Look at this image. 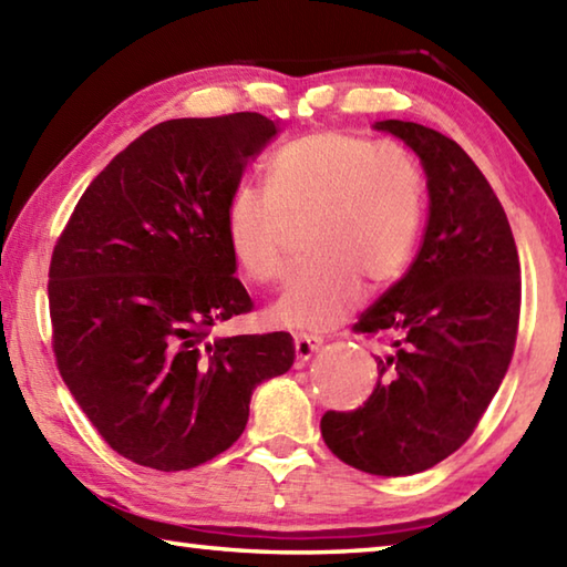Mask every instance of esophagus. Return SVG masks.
Here are the masks:
<instances>
[{
    "label": "esophagus",
    "instance_id": "obj_1",
    "mask_svg": "<svg viewBox=\"0 0 567 567\" xmlns=\"http://www.w3.org/2000/svg\"><path fill=\"white\" fill-rule=\"evenodd\" d=\"M322 348V340L315 334H295V354L300 362H307Z\"/></svg>",
    "mask_w": 567,
    "mask_h": 567
}]
</instances>
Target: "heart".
Returning <instances> with one entry per match:
<instances>
[{
  "instance_id": "b5f03b06",
  "label": "heart",
  "mask_w": 567,
  "mask_h": 567,
  "mask_svg": "<svg viewBox=\"0 0 567 567\" xmlns=\"http://www.w3.org/2000/svg\"><path fill=\"white\" fill-rule=\"evenodd\" d=\"M425 182L405 150L348 132L307 134L267 167V189L243 182L225 209L239 270L257 285L282 280L295 235L307 229L312 265L267 310L277 328L322 332L340 324L370 287L395 282L415 252Z\"/></svg>"
}]
</instances>
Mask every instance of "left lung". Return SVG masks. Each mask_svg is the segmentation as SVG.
<instances>
[{"instance_id":"8db88e82","label":"left lung","mask_w":567,"mask_h":567,"mask_svg":"<svg viewBox=\"0 0 567 567\" xmlns=\"http://www.w3.org/2000/svg\"><path fill=\"white\" fill-rule=\"evenodd\" d=\"M427 177L430 215L400 282L368 307L354 332L385 334L378 385L362 408L328 410L320 430L342 463L370 475H415L473 435L513 360L520 260L501 199L455 140L385 120Z\"/></svg>"}]
</instances>
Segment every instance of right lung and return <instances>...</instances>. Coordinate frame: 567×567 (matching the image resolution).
I'll return each instance as SVG.
<instances>
[{
  "label": "right lung",
  "instance_id": "add662e5",
  "mask_svg": "<svg viewBox=\"0 0 567 567\" xmlns=\"http://www.w3.org/2000/svg\"><path fill=\"white\" fill-rule=\"evenodd\" d=\"M275 134L257 112L159 122L92 179L56 239L47 285L56 368L132 463L177 473L225 453L252 390L292 368L287 332L213 338L252 310L225 209Z\"/></svg>",
  "mask_w": 567,
  "mask_h": 567
}]
</instances>
